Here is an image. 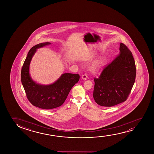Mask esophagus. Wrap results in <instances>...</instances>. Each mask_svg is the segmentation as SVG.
Returning a JSON list of instances; mask_svg holds the SVG:
<instances>
[{"instance_id": "obj_1", "label": "esophagus", "mask_w": 154, "mask_h": 154, "mask_svg": "<svg viewBox=\"0 0 154 154\" xmlns=\"http://www.w3.org/2000/svg\"><path fill=\"white\" fill-rule=\"evenodd\" d=\"M87 78H88V77H87V75L86 74L82 75V79H84V80H86Z\"/></svg>"}]
</instances>
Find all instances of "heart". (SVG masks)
<instances>
[{
    "label": "heart",
    "mask_w": 154,
    "mask_h": 154,
    "mask_svg": "<svg viewBox=\"0 0 154 154\" xmlns=\"http://www.w3.org/2000/svg\"><path fill=\"white\" fill-rule=\"evenodd\" d=\"M106 60L103 57L99 58L91 63L90 66V69L93 73H97L103 69L105 66Z\"/></svg>",
    "instance_id": "obj_1"
}]
</instances>
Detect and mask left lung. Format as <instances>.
<instances>
[{
    "mask_svg": "<svg viewBox=\"0 0 154 154\" xmlns=\"http://www.w3.org/2000/svg\"><path fill=\"white\" fill-rule=\"evenodd\" d=\"M119 53L106 66L98 78H94L93 97L99 105L112 107L126 101L135 82L134 58L125 45L120 43Z\"/></svg>",
    "mask_w": 154,
    "mask_h": 154,
    "instance_id": "1",
    "label": "left lung"
}]
</instances>
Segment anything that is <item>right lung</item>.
I'll list each match as a JSON object with an SVG mask.
<instances>
[{
    "instance_id": "add662e5",
    "label": "right lung",
    "mask_w": 154,
    "mask_h": 154,
    "mask_svg": "<svg viewBox=\"0 0 154 154\" xmlns=\"http://www.w3.org/2000/svg\"><path fill=\"white\" fill-rule=\"evenodd\" d=\"M51 44L42 42L30 49L24 61L21 71V83L28 100L32 105L44 109H51L62 105L69 91L79 80L78 74L65 73L53 84H39L32 79L29 74V66L37 49Z\"/></svg>"
}]
</instances>
